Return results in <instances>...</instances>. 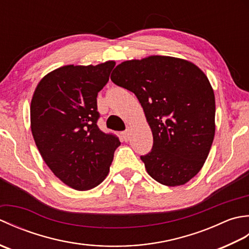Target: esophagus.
I'll return each mask as SVG.
<instances>
[{
  "label": "esophagus",
  "instance_id": "1",
  "mask_svg": "<svg viewBox=\"0 0 249 249\" xmlns=\"http://www.w3.org/2000/svg\"><path fill=\"white\" fill-rule=\"evenodd\" d=\"M122 137H123L124 141H127L129 139V129L124 130L123 133H122Z\"/></svg>",
  "mask_w": 249,
  "mask_h": 249
}]
</instances>
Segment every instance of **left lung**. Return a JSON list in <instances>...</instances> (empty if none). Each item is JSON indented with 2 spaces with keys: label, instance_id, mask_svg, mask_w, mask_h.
Wrapping results in <instances>:
<instances>
[{
  "label": "left lung",
  "instance_id": "obj_1",
  "mask_svg": "<svg viewBox=\"0 0 249 249\" xmlns=\"http://www.w3.org/2000/svg\"><path fill=\"white\" fill-rule=\"evenodd\" d=\"M111 80L133 92L153 133V146L140 156L147 173L178 186L197 174L215 135V96L208 77L193 63L153 55L121 63Z\"/></svg>",
  "mask_w": 249,
  "mask_h": 249
}]
</instances>
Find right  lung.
Returning <instances> with one entry per match:
<instances>
[{"label":"right lung","instance_id":"add662e5","mask_svg":"<svg viewBox=\"0 0 249 249\" xmlns=\"http://www.w3.org/2000/svg\"><path fill=\"white\" fill-rule=\"evenodd\" d=\"M115 63L67 65L41 79L31 102V129L41 157L63 183L77 190L107 177L121 142L99 129L97 94Z\"/></svg>","mask_w":249,"mask_h":249}]
</instances>
